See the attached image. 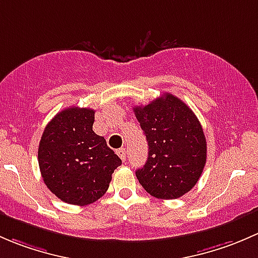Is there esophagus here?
<instances>
[{"mask_svg": "<svg viewBox=\"0 0 258 258\" xmlns=\"http://www.w3.org/2000/svg\"><path fill=\"white\" fill-rule=\"evenodd\" d=\"M116 154H118V156L123 161L126 160V150H125V149H118V150H116Z\"/></svg>", "mask_w": 258, "mask_h": 258, "instance_id": "34e87169", "label": "esophagus"}]
</instances>
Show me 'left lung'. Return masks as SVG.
Here are the masks:
<instances>
[{
	"instance_id": "left-lung-1",
	"label": "left lung",
	"mask_w": 258,
	"mask_h": 258,
	"mask_svg": "<svg viewBox=\"0 0 258 258\" xmlns=\"http://www.w3.org/2000/svg\"><path fill=\"white\" fill-rule=\"evenodd\" d=\"M133 109L149 147L147 163L135 171L140 185L161 200L188 192L203 174L208 151L198 116L170 93Z\"/></svg>"
}]
</instances>
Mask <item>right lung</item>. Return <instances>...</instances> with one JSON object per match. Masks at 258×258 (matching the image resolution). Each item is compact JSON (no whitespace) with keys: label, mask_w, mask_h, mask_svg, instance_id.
Masks as SVG:
<instances>
[{"label":"right lung","mask_w":258,"mask_h":258,"mask_svg":"<svg viewBox=\"0 0 258 258\" xmlns=\"http://www.w3.org/2000/svg\"><path fill=\"white\" fill-rule=\"evenodd\" d=\"M95 111L70 107L47 124L38 147V164L47 187L71 205H89L107 192L121 160L93 132Z\"/></svg>","instance_id":"add662e5"}]
</instances>
